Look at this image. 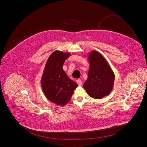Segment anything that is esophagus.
Here are the masks:
<instances>
[{"label": "esophagus", "mask_w": 147, "mask_h": 147, "mask_svg": "<svg viewBox=\"0 0 147 147\" xmlns=\"http://www.w3.org/2000/svg\"><path fill=\"white\" fill-rule=\"evenodd\" d=\"M77 83L78 84V85H79V86H82V82L81 80H80V79H78V80H77Z\"/></svg>", "instance_id": "34e87169"}]
</instances>
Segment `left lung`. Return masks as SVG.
<instances>
[{
	"label": "left lung",
	"instance_id": "1",
	"mask_svg": "<svg viewBox=\"0 0 147 147\" xmlns=\"http://www.w3.org/2000/svg\"><path fill=\"white\" fill-rule=\"evenodd\" d=\"M89 69L84 89L91 98L100 99L112 91L115 74L104 56L96 51H92L88 56Z\"/></svg>",
	"mask_w": 147,
	"mask_h": 147
}]
</instances>
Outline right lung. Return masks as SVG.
<instances>
[{"instance_id":"1","label":"right lung","mask_w":147,"mask_h":147,"mask_svg":"<svg viewBox=\"0 0 147 147\" xmlns=\"http://www.w3.org/2000/svg\"><path fill=\"white\" fill-rule=\"evenodd\" d=\"M69 52L55 51L49 56L41 80L42 91L48 100L59 106L69 101L78 84L67 76L63 64L70 56Z\"/></svg>"}]
</instances>
